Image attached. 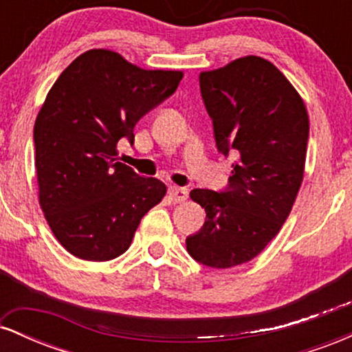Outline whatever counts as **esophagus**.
<instances>
[{
  "label": "esophagus",
  "instance_id": "1",
  "mask_svg": "<svg viewBox=\"0 0 352 352\" xmlns=\"http://www.w3.org/2000/svg\"><path fill=\"white\" fill-rule=\"evenodd\" d=\"M168 197H170V200L173 201V204H182V201L187 200L188 192H187V188H184V187H170L168 188Z\"/></svg>",
  "mask_w": 352,
  "mask_h": 352
}]
</instances>
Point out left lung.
<instances>
[{
	"label": "left lung",
	"mask_w": 352,
	"mask_h": 352,
	"mask_svg": "<svg viewBox=\"0 0 352 352\" xmlns=\"http://www.w3.org/2000/svg\"><path fill=\"white\" fill-rule=\"evenodd\" d=\"M199 79L218 152L232 153L235 164L223 190L190 192L207 218L185 243L199 263L232 268L263 252L292 212L305 173L309 119L296 89L258 56Z\"/></svg>",
	"instance_id": "obj_1"
}]
</instances>
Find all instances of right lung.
<instances>
[{
    "instance_id": "1",
    "label": "right lung",
    "mask_w": 352,
    "mask_h": 352,
    "mask_svg": "<svg viewBox=\"0 0 352 352\" xmlns=\"http://www.w3.org/2000/svg\"><path fill=\"white\" fill-rule=\"evenodd\" d=\"M180 71H145L107 50H91L66 67L34 124L39 204L58 241L87 261L122 254L145 213L167 187L117 162V144L170 98Z\"/></svg>"
}]
</instances>
